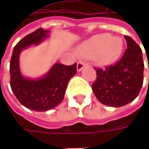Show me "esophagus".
<instances>
[{"label": "esophagus", "instance_id": "1", "mask_svg": "<svg viewBox=\"0 0 149 149\" xmlns=\"http://www.w3.org/2000/svg\"><path fill=\"white\" fill-rule=\"evenodd\" d=\"M86 65V64L84 63V62H79L77 64V71L78 72H80L82 70H83L84 67H85Z\"/></svg>", "mask_w": 149, "mask_h": 149}]
</instances>
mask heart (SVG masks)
<instances>
[{"mask_svg": "<svg viewBox=\"0 0 149 149\" xmlns=\"http://www.w3.org/2000/svg\"><path fill=\"white\" fill-rule=\"evenodd\" d=\"M123 39L103 33L84 41L77 49V54L84 58L94 57L100 65H109L117 61L123 53Z\"/></svg>", "mask_w": 149, "mask_h": 149, "instance_id": "heart-1", "label": "heart"}]
</instances>
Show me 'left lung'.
Here are the masks:
<instances>
[{"mask_svg":"<svg viewBox=\"0 0 149 149\" xmlns=\"http://www.w3.org/2000/svg\"><path fill=\"white\" fill-rule=\"evenodd\" d=\"M124 39L128 49L122 59L116 65L104 70L98 69L97 79L92 84L93 92L100 103L114 108L126 105L134 100L143 82L142 49L131 37L125 36Z\"/></svg>","mask_w":149,"mask_h":149,"instance_id":"1","label":"left lung"}]
</instances>
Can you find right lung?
<instances>
[{
    "mask_svg": "<svg viewBox=\"0 0 149 149\" xmlns=\"http://www.w3.org/2000/svg\"><path fill=\"white\" fill-rule=\"evenodd\" d=\"M50 36L49 31L38 29L15 45L10 64V87L17 100L26 108L37 112L48 111L65 98L69 80L76 73V64L65 65L54 63L43 76L26 77L20 67V53L31 45H38Z\"/></svg>",
    "mask_w": 149,
    "mask_h": 149,
    "instance_id": "1",
    "label": "right lung"
}]
</instances>
